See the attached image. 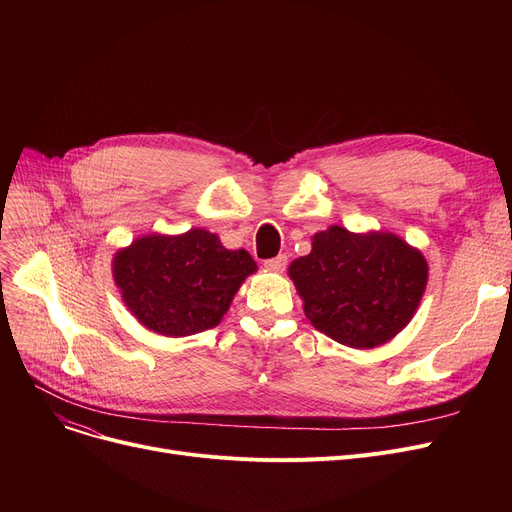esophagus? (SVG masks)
I'll return each instance as SVG.
<instances>
[{
    "label": "esophagus",
    "instance_id": "34e87169",
    "mask_svg": "<svg viewBox=\"0 0 512 512\" xmlns=\"http://www.w3.org/2000/svg\"><path fill=\"white\" fill-rule=\"evenodd\" d=\"M286 263H288V257H286V255H278V257H274V259H267L263 265H265L270 272L280 274V272L286 270Z\"/></svg>",
    "mask_w": 512,
    "mask_h": 512
}]
</instances>
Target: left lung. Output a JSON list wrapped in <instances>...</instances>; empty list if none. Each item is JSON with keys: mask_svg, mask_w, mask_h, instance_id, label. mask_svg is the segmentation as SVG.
I'll return each mask as SVG.
<instances>
[{"mask_svg": "<svg viewBox=\"0 0 512 512\" xmlns=\"http://www.w3.org/2000/svg\"><path fill=\"white\" fill-rule=\"evenodd\" d=\"M315 330L351 348H375L413 319L427 261L392 232L355 234L330 226L311 253L288 267Z\"/></svg>", "mask_w": 512, "mask_h": 512, "instance_id": "8db88e82", "label": "left lung"}]
</instances>
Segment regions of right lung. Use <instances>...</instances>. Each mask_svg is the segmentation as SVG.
I'll use <instances>...</instances> for the list:
<instances>
[{"label":"right lung","mask_w":512,"mask_h":512,"mask_svg":"<svg viewBox=\"0 0 512 512\" xmlns=\"http://www.w3.org/2000/svg\"><path fill=\"white\" fill-rule=\"evenodd\" d=\"M257 263L245 251H228L220 238L193 228L184 234H147L114 257L122 301L147 330L191 336L215 328Z\"/></svg>","instance_id":"obj_1"}]
</instances>
